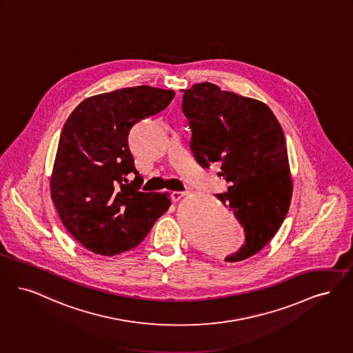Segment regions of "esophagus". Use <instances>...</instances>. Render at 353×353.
<instances>
[{
	"label": "esophagus",
	"instance_id": "34e87169",
	"mask_svg": "<svg viewBox=\"0 0 353 353\" xmlns=\"http://www.w3.org/2000/svg\"><path fill=\"white\" fill-rule=\"evenodd\" d=\"M185 194H186L185 192H172V193H170V198H172V201L176 202V201L181 199Z\"/></svg>",
	"mask_w": 353,
	"mask_h": 353
}]
</instances>
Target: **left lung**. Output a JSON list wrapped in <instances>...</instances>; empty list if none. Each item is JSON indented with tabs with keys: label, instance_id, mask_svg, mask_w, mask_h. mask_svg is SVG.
Instances as JSON below:
<instances>
[{
	"label": "left lung",
	"instance_id": "left-lung-1",
	"mask_svg": "<svg viewBox=\"0 0 353 353\" xmlns=\"http://www.w3.org/2000/svg\"><path fill=\"white\" fill-rule=\"evenodd\" d=\"M183 112L192 128L190 150L202 167L221 163L227 192L216 194L243 227V245L225 260L257 254L281 227L293 183L283 131L268 106L201 83L183 90Z\"/></svg>",
	"mask_w": 353,
	"mask_h": 353
}]
</instances>
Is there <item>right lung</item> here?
<instances>
[{
	"label": "right lung",
	"instance_id": "1",
	"mask_svg": "<svg viewBox=\"0 0 353 353\" xmlns=\"http://www.w3.org/2000/svg\"><path fill=\"white\" fill-rule=\"evenodd\" d=\"M173 97V90L147 85L123 88L84 99L64 123L51 197L63 225L86 250L102 256L130 251L170 209L168 193L141 192L128 134ZM131 172L136 179L128 182Z\"/></svg>",
	"mask_w": 353,
	"mask_h": 353
}]
</instances>
